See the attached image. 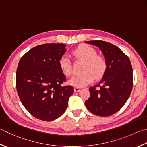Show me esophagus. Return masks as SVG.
I'll return each instance as SVG.
<instances>
[{"instance_id": "34e87169", "label": "esophagus", "mask_w": 147, "mask_h": 147, "mask_svg": "<svg viewBox=\"0 0 147 147\" xmlns=\"http://www.w3.org/2000/svg\"><path fill=\"white\" fill-rule=\"evenodd\" d=\"M81 90V88H74V91L75 92H78V91H79L80 90Z\"/></svg>"}]
</instances>
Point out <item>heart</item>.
Wrapping results in <instances>:
<instances>
[{
	"instance_id": "obj_1",
	"label": "heart",
	"mask_w": 147,
	"mask_h": 147,
	"mask_svg": "<svg viewBox=\"0 0 147 147\" xmlns=\"http://www.w3.org/2000/svg\"><path fill=\"white\" fill-rule=\"evenodd\" d=\"M93 47L86 45L79 46L72 52L76 58L84 62L82 65L83 73L71 77L68 84L76 88H82L96 79H100L107 69V63L104 57L96 54ZM59 66L63 74L70 76L71 74V64L70 58L63 56L59 60Z\"/></svg>"
}]
</instances>
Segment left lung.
<instances>
[{"label":"left lung","mask_w":147,"mask_h":147,"mask_svg":"<svg viewBox=\"0 0 147 147\" xmlns=\"http://www.w3.org/2000/svg\"><path fill=\"white\" fill-rule=\"evenodd\" d=\"M100 49L107 63L106 72L97 84L90 88L85 102L93 114L108 117L118 111L128 100L132 89V68L126 55L110 43L101 40L84 41Z\"/></svg>","instance_id":"left-lung-1"}]
</instances>
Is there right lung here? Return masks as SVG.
<instances>
[{"mask_svg": "<svg viewBox=\"0 0 147 147\" xmlns=\"http://www.w3.org/2000/svg\"><path fill=\"white\" fill-rule=\"evenodd\" d=\"M66 45L49 43L30 49L19 61L16 74L18 95L25 108L33 117L43 121L59 118L66 109L74 93L66 81L59 60L66 52Z\"/></svg>", "mask_w": 147, "mask_h": 147, "instance_id": "add662e5", "label": "right lung"}]
</instances>
